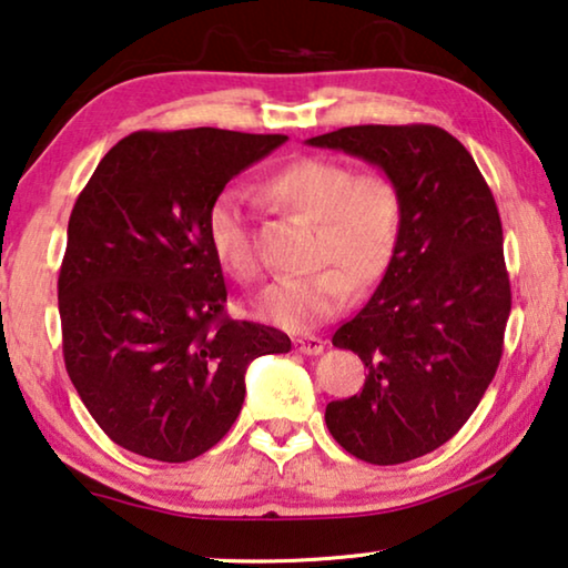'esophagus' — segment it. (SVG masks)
Returning <instances> with one entry per match:
<instances>
[{"mask_svg":"<svg viewBox=\"0 0 568 568\" xmlns=\"http://www.w3.org/2000/svg\"><path fill=\"white\" fill-rule=\"evenodd\" d=\"M294 345H297V351L304 353V356H317V353H323L325 341L317 338V335H302V338L294 341Z\"/></svg>","mask_w":568,"mask_h":568,"instance_id":"34e87169","label":"esophagus"}]
</instances>
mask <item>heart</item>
Returning a JSON list of instances; mask_svg holds the SVG:
<instances>
[{
    "label": "heart",
    "instance_id": "obj_1",
    "mask_svg": "<svg viewBox=\"0 0 568 568\" xmlns=\"http://www.w3.org/2000/svg\"><path fill=\"white\" fill-rule=\"evenodd\" d=\"M261 194L276 207L312 220V264L317 271L268 286L258 312L284 331L304 333L338 315L353 284L379 282L389 268L402 233V192L384 171H361L348 163L304 155L264 179ZM204 233L212 256L235 282L261 274L251 215L235 192L210 204Z\"/></svg>",
    "mask_w": 568,
    "mask_h": 568
}]
</instances>
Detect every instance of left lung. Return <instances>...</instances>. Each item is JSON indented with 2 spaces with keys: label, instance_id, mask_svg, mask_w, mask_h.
Returning <instances> with one entry per match:
<instances>
[{
  "label": "left lung",
  "instance_id": "8db88e82",
  "mask_svg": "<svg viewBox=\"0 0 568 568\" xmlns=\"http://www.w3.org/2000/svg\"><path fill=\"white\" fill-rule=\"evenodd\" d=\"M307 143L374 163L402 192L392 264L333 335L364 361V389L331 402L325 423L361 462H413L462 430L503 358L513 292L497 202L443 128L353 125Z\"/></svg>",
  "mask_w": 568,
  "mask_h": 568
}]
</instances>
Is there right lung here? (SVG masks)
I'll return each instance as SVG.
<instances>
[{
	"label": "right lung",
	"mask_w": 568,
	"mask_h": 568,
	"mask_svg": "<svg viewBox=\"0 0 568 568\" xmlns=\"http://www.w3.org/2000/svg\"><path fill=\"white\" fill-rule=\"evenodd\" d=\"M286 135L138 130L110 148L69 217L63 361L97 425L138 456L184 464L241 415L245 368L290 335L225 312L204 220L230 179Z\"/></svg>",
	"instance_id": "add662e5"
}]
</instances>
